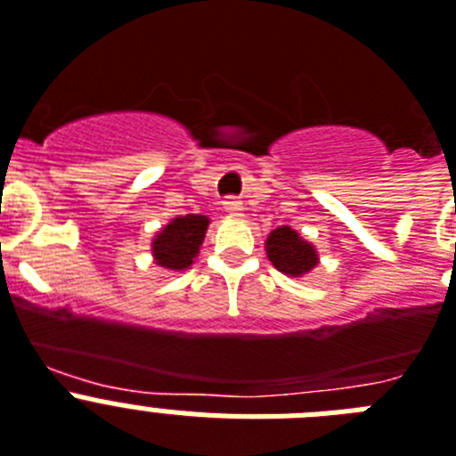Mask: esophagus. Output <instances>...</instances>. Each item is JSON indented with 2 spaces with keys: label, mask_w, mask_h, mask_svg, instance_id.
I'll use <instances>...</instances> for the list:
<instances>
[{
  "label": "esophagus",
  "mask_w": 456,
  "mask_h": 456,
  "mask_svg": "<svg viewBox=\"0 0 456 456\" xmlns=\"http://www.w3.org/2000/svg\"><path fill=\"white\" fill-rule=\"evenodd\" d=\"M224 208H225V212L231 214V216H244V205L240 200H235V198L225 200Z\"/></svg>",
  "instance_id": "34e87169"
}]
</instances>
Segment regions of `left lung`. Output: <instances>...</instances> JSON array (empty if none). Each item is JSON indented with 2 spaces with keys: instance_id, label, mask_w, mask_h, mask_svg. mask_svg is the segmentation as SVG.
Returning <instances> with one entry per match:
<instances>
[{
  "instance_id": "8db88e82",
  "label": "left lung",
  "mask_w": 456,
  "mask_h": 456,
  "mask_svg": "<svg viewBox=\"0 0 456 456\" xmlns=\"http://www.w3.org/2000/svg\"><path fill=\"white\" fill-rule=\"evenodd\" d=\"M265 251L272 265L288 276H305L318 265V251L314 244L302 240L290 225H281L267 235Z\"/></svg>"
}]
</instances>
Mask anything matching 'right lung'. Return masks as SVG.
<instances>
[{"label":"right lung","instance_id":"obj_1","mask_svg":"<svg viewBox=\"0 0 456 456\" xmlns=\"http://www.w3.org/2000/svg\"><path fill=\"white\" fill-rule=\"evenodd\" d=\"M209 219L202 214H186L170 221L159 235L151 240V254L157 265L166 270L182 272L191 267L200 251V244L208 232Z\"/></svg>","mask_w":456,"mask_h":456}]
</instances>
